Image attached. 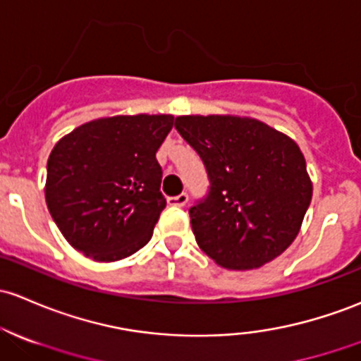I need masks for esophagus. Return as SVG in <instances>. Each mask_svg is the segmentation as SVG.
<instances>
[{
  "label": "esophagus",
  "instance_id": "34e87169",
  "mask_svg": "<svg viewBox=\"0 0 361 361\" xmlns=\"http://www.w3.org/2000/svg\"><path fill=\"white\" fill-rule=\"evenodd\" d=\"M189 201V196L185 192H182L179 196H172L169 197V204H173V207H185Z\"/></svg>",
  "mask_w": 361,
  "mask_h": 361
}]
</instances>
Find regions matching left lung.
<instances>
[{"instance_id": "1", "label": "left lung", "mask_w": 361, "mask_h": 361, "mask_svg": "<svg viewBox=\"0 0 361 361\" xmlns=\"http://www.w3.org/2000/svg\"><path fill=\"white\" fill-rule=\"evenodd\" d=\"M176 129L210 179L208 196L189 210L201 251L228 270L259 269L284 253L313 195L300 146L238 115H182Z\"/></svg>"}]
</instances>
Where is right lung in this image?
<instances>
[{
	"instance_id": "right-lung-1",
	"label": "right lung",
	"mask_w": 361,
	"mask_h": 361,
	"mask_svg": "<svg viewBox=\"0 0 361 361\" xmlns=\"http://www.w3.org/2000/svg\"><path fill=\"white\" fill-rule=\"evenodd\" d=\"M172 127V115H115L56 142L44 195L71 246L96 262H117L149 241L166 204L157 151Z\"/></svg>"
}]
</instances>
